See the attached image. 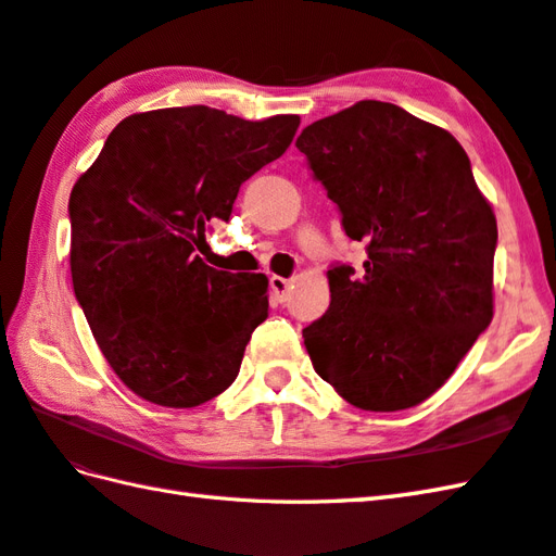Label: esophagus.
Wrapping results in <instances>:
<instances>
[{
	"mask_svg": "<svg viewBox=\"0 0 556 556\" xmlns=\"http://www.w3.org/2000/svg\"><path fill=\"white\" fill-rule=\"evenodd\" d=\"M268 286H270V290H274V294L278 296L280 302L288 300V292H290V280H288V278L270 276V278H268Z\"/></svg>",
	"mask_w": 556,
	"mask_h": 556,
	"instance_id": "34e87169",
	"label": "esophagus"
}]
</instances>
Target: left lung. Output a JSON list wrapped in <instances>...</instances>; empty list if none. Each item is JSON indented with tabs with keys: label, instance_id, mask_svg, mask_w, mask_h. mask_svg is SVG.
I'll list each match as a JSON object with an SVG mask.
<instances>
[{
	"label": "left lung",
	"instance_id": "1",
	"mask_svg": "<svg viewBox=\"0 0 556 556\" xmlns=\"http://www.w3.org/2000/svg\"><path fill=\"white\" fill-rule=\"evenodd\" d=\"M296 148L368 252L361 276L328 270L330 308L302 330L311 363L361 410L413 408L493 320L495 214L453 134L394 103L323 117Z\"/></svg>",
	"mask_w": 556,
	"mask_h": 556
}]
</instances>
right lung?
Here are the masks:
<instances>
[{
  "label": "right lung",
  "mask_w": 556,
  "mask_h": 556,
  "mask_svg": "<svg viewBox=\"0 0 556 556\" xmlns=\"http://www.w3.org/2000/svg\"><path fill=\"white\" fill-rule=\"evenodd\" d=\"M296 115L250 122L207 105L119 122L71 193V274L105 361L134 394L195 408L233 384L268 278L200 260L240 186L288 151Z\"/></svg>",
  "instance_id": "right-lung-1"
}]
</instances>
